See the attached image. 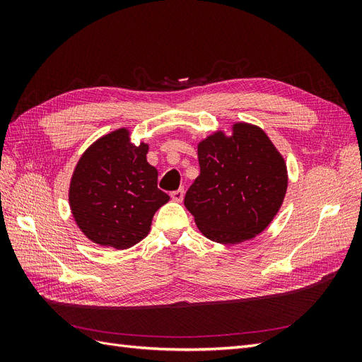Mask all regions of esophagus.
Instances as JSON below:
<instances>
[{
    "instance_id": "esophagus-1",
    "label": "esophagus",
    "mask_w": 362,
    "mask_h": 362,
    "mask_svg": "<svg viewBox=\"0 0 362 362\" xmlns=\"http://www.w3.org/2000/svg\"><path fill=\"white\" fill-rule=\"evenodd\" d=\"M170 198L175 201V202H182L184 199V189H178L170 193Z\"/></svg>"
}]
</instances>
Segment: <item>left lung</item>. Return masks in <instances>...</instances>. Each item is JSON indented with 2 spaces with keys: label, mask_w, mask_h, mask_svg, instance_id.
I'll use <instances>...</instances> for the list:
<instances>
[{
  "label": "left lung",
  "mask_w": 362,
  "mask_h": 362,
  "mask_svg": "<svg viewBox=\"0 0 362 362\" xmlns=\"http://www.w3.org/2000/svg\"><path fill=\"white\" fill-rule=\"evenodd\" d=\"M201 173L184 205L205 237L237 245L264 231L287 190V168L262 129L235 124L231 137L210 136L198 146Z\"/></svg>",
  "instance_id": "8db88e82"
}]
</instances>
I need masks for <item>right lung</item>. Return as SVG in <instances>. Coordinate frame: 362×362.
Returning a JSON list of instances; mask_svg holds the SVG:
<instances>
[{
    "instance_id": "right-lung-1",
    "label": "right lung",
    "mask_w": 362,
    "mask_h": 362,
    "mask_svg": "<svg viewBox=\"0 0 362 362\" xmlns=\"http://www.w3.org/2000/svg\"><path fill=\"white\" fill-rule=\"evenodd\" d=\"M148 145L129 144L120 128L84 152L71 181L75 222L92 242L127 249L149 233L156 211L169 201L158 172L146 161Z\"/></svg>"
}]
</instances>
